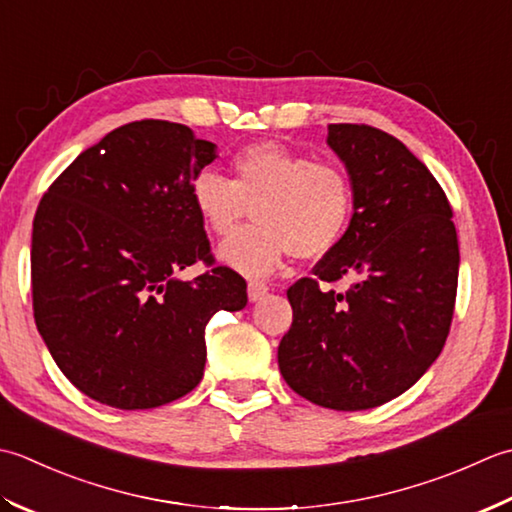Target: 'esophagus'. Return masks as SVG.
Masks as SVG:
<instances>
[{
	"instance_id": "obj_1",
	"label": "esophagus",
	"mask_w": 512,
	"mask_h": 512,
	"mask_svg": "<svg viewBox=\"0 0 512 512\" xmlns=\"http://www.w3.org/2000/svg\"><path fill=\"white\" fill-rule=\"evenodd\" d=\"M267 291H269V287L263 283V280H249L247 283V296L252 302L265 298Z\"/></svg>"
}]
</instances>
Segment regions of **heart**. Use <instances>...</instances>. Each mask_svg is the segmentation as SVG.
<instances>
[{"label": "heart", "mask_w": 512, "mask_h": 512, "mask_svg": "<svg viewBox=\"0 0 512 512\" xmlns=\"http://www.w3.org/2000/svg\"><path fill=\"white\" fill-rule=\"evenodd\" d=\"M232 179L198 172L190 185L196 214L214 236H229L252 210L254 225L221 247V260L245 276H269L294 254L314 260L347 236L356 190L347 170L311 161L278 141H260L232 156Z\"/></svg>", "instance_id": "b5f03b06"}]
</instances>
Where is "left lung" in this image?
Wrapping results in <instances>:
<instances>
[{
  "mask_svg": "<svg viewBox=\"0 0 512 512\" xmlns=\"http://www.w3.org/2000/svg\"><path fill=\"white\" fill-rule=\"evenodd\" d=\"M327 143L347 165L356 212L314 278L287 289L294 322L278 367L305 400L364 411L411 389L440 356L460 247L444 190L402 141L364 123H331ZM344 275L357 283L342 295L319 287Z\"/></svg>",
  "mask_w": 512,
  "mask_h": 512,
  "instance_id": "8db88e82",
  "label": "left lung"
}]
</instances>
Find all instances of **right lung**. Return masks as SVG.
<instances>
[{
    "label": "right lung",
    "mask_w": 512,
    "mask_h": 512,
    "mask_svg": "<svg viewBox=\"0 0 512 512\" xmlns=\"http://www.w3.org/2000/svg\"><path fill=\"white\" fill-rule=\"evenodd\" d=\"M216 145L181 123H125L81 152L39 201L30 278L37 329L61 373L114 409H154L203 378L205 327L247 305L214 265L190 185ZM211 267L194 281L175 274Z\"/></svg>",
    "instance_id": "right-lung-1"
}]
</instances>
